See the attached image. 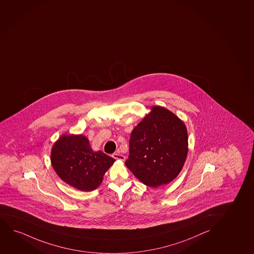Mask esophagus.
<instances>
[{"label": "esophagus", "mask_w": 254, "mask_h": 254, "mask_svg": "<svg viewBox=\"0 0 254 254\" xmlns=\"http://www.w3.org/2000/svg\"><path fill=\"white\" fill-rule=\"evenodd\" d=\"M113 157L116 160H121V161H125V159H126V157L123 154H118V153L113 154Z\"/></svg>", "instance_id": "esophagus-1"}]
</instances>
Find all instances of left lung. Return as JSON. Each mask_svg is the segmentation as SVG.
I'll use <instances>...</instances> for the list:
<instances>
[{
    "label": "left lung",
    "instance_id": "8db88e82",
    "mask_svg": "<svg viewBox=\"0 0 254 254\" xmlns=\"http://www.w3.org/2000/svg\"><path fill=\"white\" fill-rule=\"evenodd\" d=\"M126 167L150 187L170 183L182 170L188 152L187 127L175 114L152 107L132 130Z\"/></svg>",
    "mask_w": 254,
    "mask_h": 254
}]
</instances>
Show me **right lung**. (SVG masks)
I'll return each instance as SVG.
<instances>
[{
	"label": "right lung",
	"instance_id": "right-lung-1",
	"mask_svg": "<svg viewBox=\"0 0 254 254\" xmlns=\"http://www.w3.org/2000/svg\"><path fill=\"white\" fill-rule=\"evenodd\" d=\"M115 159L93 152L82 135H64L52 149V167L58 176L71 187L83 191L96 189Z\"/></svg>",
	"mask_w": 254,
	"mask_h": 254
}]
</instances>
